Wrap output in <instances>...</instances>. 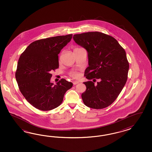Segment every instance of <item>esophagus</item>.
<instances>
[{"instance_id": "obj_1", "label": "esophagus", "mask_w": 152, "mask_h": 152, "mask_svg": "<svg viewBox=\"0 0 152 152\" xmlns=\"http://www.w3.org/2000/svg\"><path fill=\"white\" fill-rule=\"evenodd\" d=\"M78 83H79V82H78V81H75L73 82V83H74V85H75L77 84Z\"/></svg>"}]
</instances>
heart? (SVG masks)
Listing matches in <instances>:
<instances>
[{"label": "heart", "instance_id": "b5f03b06", "mask_svg": "<svg viewBox=\"0 0 152 152\" xmlns=\"http://www.w3.org/2000/svg\"><path fill=\"white\" fill-rule=\"evenodd\" d=\"M79 48H78V47H76V48H74V50H77V49H79ZM72 76L73 77H77V75H76V74H72Z\"/></svg>", "mask_w": 152, "mask_h": 152}]
</instances>
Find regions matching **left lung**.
<instances>
[{
  "label": "left lung",
  "mask_w": 152,
  "mask_h": 152,
  "mask_svg": "<svg viewBox=\"0 0 152 152\" xmlns=\"http://www.w3.org/2000/svg\"><path fill=\"white\" fill-rule=\"evenodd\" d=\"M73 38L88 52L89 66L84 76L90 81L83 83L86 90L81 95L83 102L92 109L105 108L116 99L127 81L129 64L124 49L114 37L99 32ZM96 79L100 81L95 85Z\"/></svg>",
  "instance_id": "left-lung-1"
}]
</instances>
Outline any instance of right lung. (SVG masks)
Wrapping results in <instances>:
<instances>
[{"label": "right lung", "mask_w": 152, "mask_h": 152, "mask_svg": "<svg viewBox=\"0 0 152 152\" xmlns=\"http://www.w3.org/2000/svg\"><path fill=\"white\" fill-rule=\"evenodd\" d=\"M72 34L44 38L33 42L19 57L15 78L23 96L33 106L48 111L60 106L64 94L73 83L61 79L50 82L51 72L59 67L58 56Z\"/></svg>", "instance_id": "right-lung-1"}]
</instances>
